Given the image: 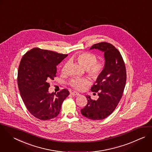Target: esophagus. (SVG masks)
<instances>
[{"mask_svg": "<svg viewBox=\"0 0 152 152\" xmlns=\"http://www.w3.org/2000/svg\"><path fill=\"white\" fill-rule=\"evenodd\" d=\"M71 94L72 95V96H79L80 95V93L76 92V91H73V92H71Z\"/></svg>", "mask_w": 152, "mask_h": 152, "instance_id": "1", "label": "esophagus"}]
</instances>
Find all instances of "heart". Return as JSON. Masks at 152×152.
Masks as SVG:
<instances>
[{
  "mask_svg": "<svg viewBox=\"0 0 152 152\" xmlns=\"http://www.w3.org/2000/svg\"><path fill=\"white\" fill-rule=\"evenodd\" d=\"M73 59L83 68L86 69L88 75L93 78H97L102 73L104 68V64L102 62L96 61V56L91 53H80L74 55ZM66 64L64 66L63 72L66 71ZM88 84L89 81L84 78H74L69 83V85L72 88L78 91L84 90Z\"/></svg>",
  "mask_w": 152,
  "mask_h": 152,
  "instance_id": "b5f03b06",
  "label": "heart"
}]
</instances>
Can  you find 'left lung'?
<instances>
[{
  "instance_id": "left-lung-1",
  "label": "left lung",
  "mask_w": 152,
  "mask_h": 152,
  "mask_svg": "<svg viewBox=\"0 0 152 152\" xmlns=\"http://www.w3.org/2000/svg\"><path fill=\"white\" fill-rule=\"evenodd\" d=\"M91 49L104 53V65L96 84L91 88L93 92L98 93L99 98L93 100L87 96V104L81 113L88 119L101 120L113 112L122 96L126 80V69L120 52L112 45L102 42L93 45Z\"/></svg>"
}]
</instances>
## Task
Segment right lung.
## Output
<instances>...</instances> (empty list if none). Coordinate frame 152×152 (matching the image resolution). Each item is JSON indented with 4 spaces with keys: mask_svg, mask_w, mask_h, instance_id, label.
Listing matches in <instances>:
<instances>
[{
    "mask_svg": "<svg viewBox=\"0 0 152 152\" xmlns=\"http://www.w3.org/2000/svg\"><path fill=\"white\" fill-rule=\"evenodd\" d=\"M67 56L36 48L21 59L17 80L20 93L28 110L38 119L48 120L57 116L69 94L66 89L56 94L49 92V82L56 77V66Z\"/></svg>",
    "mask_w": 152,
    "mask_h": 152,
    "instance_id": "right-lung-1",
    "label": "right lung"
}]
</instances>
